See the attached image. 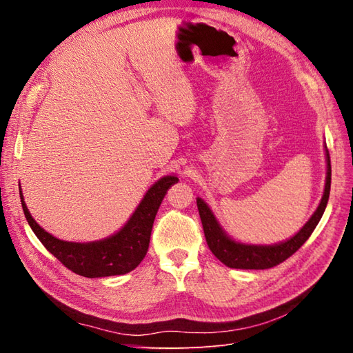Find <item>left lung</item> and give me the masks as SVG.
Wrapping results in <instances>:
<instances>
[{"mask_svg": "<svg viewBox=\"0 0 353 353\" xmlns=\"http://www.w3.org/2000/svg\"><path fill=\"white\" fill-rule=\"evenodd\" d=\"M330 187H331V163H330V154L327 150V183L324 196L319 203L318 209L311 216L305 227L299 231L294 237L287 240L284 243L275 244V245H248L236 243L227 237L216 222L213 213L208 208V205L201 199H197V208L200 213L203 231H205V237L208 241L209 249L216 258L223 263L230 266V268L237 270H268L272 266L280 265L285 259L290 258L293 253H296L302 248L303 243L311 237L315 227L318 225L319 219H321L323 213L325 210L328 196H330Z\"/></svg>", "mask_w": 353, "mask_h": 353, "instance_id": "obj_1", "label": "left lung"}]
</instances>
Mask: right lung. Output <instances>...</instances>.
I'll return each mask as SVG.
<instances>
[{
	"label": "right lung",
	"instance_id": "add662e5",
	"mask_svg": "<svg viewBox=\"0 0 353 353\" xmlns=\"http://www.w3.org/2000/svg\"><path fill=\"white\" fill-rule=\"evenodd\" d=\"M178 181L176 176H163L147 191L140 206L126 225L114 236L92 243H69L52 237L42 230L30 213L20 193L22 208L32 231L44 248L73 271L74 274L97 279V276L122 275L135 270L148 250L153 222L168 188Z\"/></svg>",
	"mask_w": 353,
	"mask_h": 353
}]
</instances>
